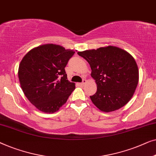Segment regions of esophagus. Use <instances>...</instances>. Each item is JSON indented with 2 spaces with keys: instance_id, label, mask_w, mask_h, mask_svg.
I'll return each instance as SVG.
<instances>
[{
  "instance_id": "obj_1",
  "label": "esophagus",
  "mask_w": 156,
  "mask_h": 156,
  "mask_svg": "<svg viewBox=\"0 0 156 156\" xmlns=\"http://www.w3.org/2000/svg\"><path fill=\"white\" fill-rule=\"evenodd\" d=\"M86 82H87L86 80H85V79H83V81H82V83H79V84H80V85H82V86H83V85H84L85 83H86Z\"/></svg>"
}]
</instances>
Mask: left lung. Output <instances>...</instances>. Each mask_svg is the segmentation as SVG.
<instances>
[{
  "instance_id": "8db88e82",
  "label": "left lung",
  "mask_w": 156,
  "mask_h": 156,
  "mask_svg": "<svg viewBox=\"0 0 156 156\" xmlns=\"http://www.w3.org/2000/svg\"><path fill=\"white\" fill-rule=\"evenodd\" d=\"M90 66L97 92L90 96L101 111L109 112L129 102L139 83V69L133 56L120 48L109 46L79 51Z\"/></svg>"
}]
</instances>
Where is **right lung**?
<instances>
[{"mask_svg":"<svg viewBox=\"0 0 156 156\" xmlns=\"http://www.w3.org/2000/svg\"><path fill=\"white\" fill-rule=\"evenodd\" d=\"M75 51L44 44L30 50L19 66L18 77L26 97L39 110L54 113L64 105L75 83L67 80L65 67Z\"/></svg>","mask_w":156,"mask_h":156,"instance_id":"obj_1","label":"right lung"}]
</instances>
